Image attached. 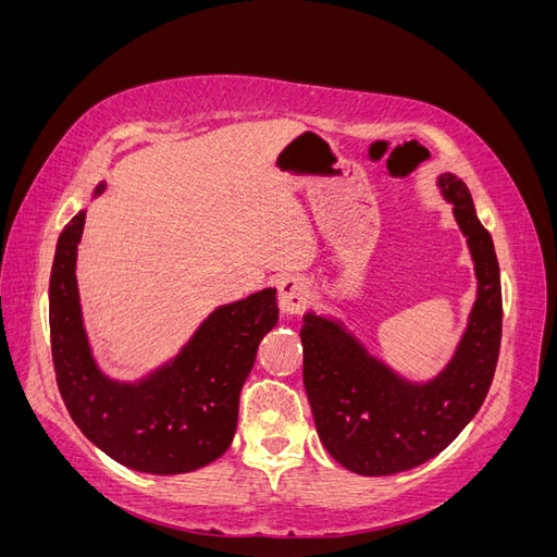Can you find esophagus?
<instances>
[{"instance_id": "1", "label": "esophagus", "mask_w": 557, "mask_h": 557, "mask_svg": "<svg viewBox=\"0 0 557 557\" xmlns=\"http://www.w3.org/2000/svg\"><path fill=\"white\" fill-rule=\"evenodd\" d=\"M307 299H309V288L301 278L288 276L278 283V309L283 315L299 313L305 309Z\"/></svg>"}]
</instances>
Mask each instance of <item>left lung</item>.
I'll use <instances>...</instances> for the list:
<instances>
[{
    "instance_id": "left-lung-1",
    "label": "left lung",
    "mask_w": 557,
    "mask_h": 557,
    "mask_svg": "<svg viewBox=\"0 0 557 557\" xmlns=\"http://www.w3.org/2000/svg\"><path fill=\"white\" fill-rule=\"evenodd\" d=\"M476 274V299L450 360L425 381L399 374L339 318L305 313V387L320 442L342 467L362 476L407 471L440 455L491 391L502 339V285L491 234L467 185L436 176Z\"/></svg>"
}]
</instances>
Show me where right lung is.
<instances>
[{"label":"right lung","instance_id":"obj_1","mask_svg":"<svg viewBox=\"0 0 557 557\" xmlns=\"http://www.w3.org/2000/svg\"><path fill=\"white\" fill-rule=\"evenodd\" d=\"M99 181L92 197L102 195ZM81 209L60 234L50 269V350L60 395L78 430L109 458L144 474H185L230 448L239 418V393L258 346L278 323L276 288H262L215 307L174 358L134 381L99 367L76 281Z\"/></svg>","mask_w":557,"mask_h":557}]
</instances>
